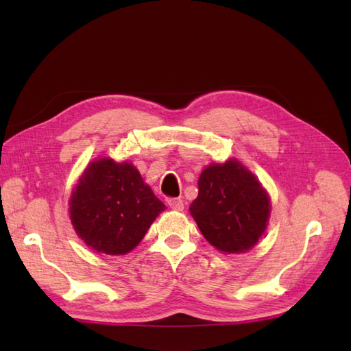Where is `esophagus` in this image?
<instances>
[{"instance_id": "esophagus-1", "label": "esophagus", "mask_w": 351, "mask_h": 351, "mask_svg": "<svg viewBox=\"0 0 351 351\" xmlns=\"http://www.w3.org/2000/svg\"><path fill=\"white\" fill-rule=\"evenodd\" d=\"M168 206L171 208V209H174V210H183V209H184L183 200H182V199H177V197L168 199Z\"/></svg>"}]
</instances>
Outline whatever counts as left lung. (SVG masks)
Masks as SVG:
<instances>
[{
  "label": "left lung",
  "instance_id": "left-lung-1",
  "mask_svg": "<svg viewBox=\"0 0 351 351\" xmlns=\"http://www.w3.org/2000/svg\"><path fill=\"white\" fill-rule=\"evenodd\" d=\"M197 184L190 214L204 237L227 253L253 247L267 228L271 209L256 177L240 162L228 161L205 168Z\"/></svg>",
  "mask_w": 351,
  "mask_h": 351
}]
</instances>
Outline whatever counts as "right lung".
I'll list each match as a JSON object with an SVG mask.
<instances>
[{
    "mask_svg": "<svg viewBox=\"0 0 351 351\" xmlns=\"http://www.w3.org/2000/svg\"><path fill=\"white\" fill-rule=\"evenodd\" d=\"M164 209L132 164L107 158L86 168L70 199V218L79 237L107 254L134 249Z\"/></svg>",
    "mask_w": 351,
    "mask_h": 351,
    "instance_id": "1",
    "label": "right lung"
}]
</instances>
